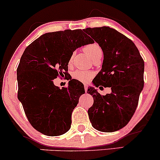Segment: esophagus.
Returning a JSON list of instances; mask_svg holds the SVG:
<instances>
[{"label":"esophagus","mask_w":160,"mask_h":160,"mask_svg":"<svg viewBox=\"0 0 160 160\" xmlns=\"http://www.w3.org/2000/svg\"><path fill=\"white\" fill-rule=\"evenodd\" d=\"M84 90H85V92L88 91V85L87 84H84Z\"/></svg>","instance_id":"1"}]
</instances>
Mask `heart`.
<instances>
[{
  "instance_id": "obj_1",
  "label": "heart",
  "mask_w": 160,
  "mask_h": 160,
  "mask_svg": "<svg viewBox=\"0 0 160 160\" xmlns=\"http://www.w3.org/2000/svg\"><path fill=\"white\" fill-rule=\"evenodd\" d=\"M84 51L92 60L93 58H95L96 56H98L99 54H102V48L99 47V45L96 44V43L87 45V46L84 47ZM73 56L74 54H72V56H70V60H69V62L70 63L72 62V58H73ZM92 76H93V73L92 72H90V71L80 70L74 71L72 74V78H74L75 80L80 82H89Z\"/></svg>"
}]
</instances>
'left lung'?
Returning a JSON list of instances; mask_svg holds the SVG:
<instances>
[{
	"mask_svg": "<svg viewBox=\"0 0 160 160\" xmlns=\"http://www.w3.org/2000/svg\"><path fill=\"white\" fill-rule=\"evenodd\" d=\"M83 31L103 51L102 70L92 83L96 88H111L110 93L102 96L94 88H88L87 92L93 98L88 112L90 121L97 131H119L129 122L137 108L144 87V61L134 43L116 29L102 27Z\"/></svg>",
	"mask_w": 160,
	"mask_h": 160,
	"instance_id": "8db88e82",
	"label": "left lung"
}]
</instances>
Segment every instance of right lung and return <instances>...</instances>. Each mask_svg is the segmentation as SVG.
<instances>
[{"instance_id": "add662e5", "label": "right lung", "mask_w": 160, "mask_h": 160, "mask_svg": "<svg viewBox=\"0 0 160 160\" xmlns=\"http://www.w3.org/2000/svg\"><path fill=\"white\" fill-rule=\"evenodd\" d=\"M94 41L82 29L45 33L25 49L17 69L18 98L29 123L43 134L56 137L70 130L71 116L84 94V84L75 79L60 89L53 83L68 76V63L78 47Z\"/></svg>"}]
</instances>
